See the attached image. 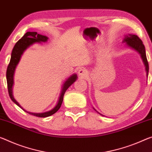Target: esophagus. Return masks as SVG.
Returning <instances> with one entry per match:
<instances>
[{"label": "esophagus", "instance_id": "esophagus-1", "mask_svg": "<svg viewBox=\"0 0 152 152\" xmlns=\"http://www.w3.org/2000/svg\"><path fill=\"white\" fill-rule=\"evenodd\" d=\"M87 74H88V72L85 68H81L79 69V71H78L79 76L82 77V78H85V77L87 76Z\"/></svg>", "mask_w": 152, "mask_h": 152}]
</instances>
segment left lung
<instances>
[{
  "instance_id": "obj_1",
  "label": "left lung",
  "mask_w": 152,
  "mask_h": 152,
  "mask_svg": "<svg viewBox=\"0 0 152 152\" xmlns=\"http://www.w3.org/2000/svg\"><path fill=\"white\" fill-rule=\"evenodd\" d=\"M123 42H126V44L129 47L137 50V51L140 53L141 58L143 59V63L145 66L147 76H148L149 64H148V61L146 57L145 46H144V45L143 44L142 40L139 38L138 36L134 35V34H129V35L126 36V37H125V38L124 39Z\"/></svg>"
}]
</instances>
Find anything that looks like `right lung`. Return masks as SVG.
Returning <instances> with one entry per match:
<instances>
[{
  "mask_svg": "<svg viewBox=\"0 0 152 152\" xmlns=\"http://www.w3.org/2000/svg\"><path fill=\"white\" fill-rule=\"evenodd\" d=\"M47 40L48 38L47 37H45V36L38 34L36 32H28L23 36L21 39L19 40L18 41L16 42V44L14 46L13 50H12L11 60L8 65V67H7L6 73L7 88H8L9 95V97L11 98V99L13 101L16 105H18L19 107H20L23 110H24L20 106V105L16 102L15 99H14L13 96V92H12V87H13V75L14 72H15V67L17 66V65L19 63V61H20L21 55L23 54L24 50L27 49L29 46H30L31 45H32L33 43L35 42H47ZM76 78L77 76L76 74H73V75L71 76L66 81V83H64V85L63 86V88H62L61 95H60V97L59 98L58 103H57L56 106H55L53 110L44 113H32L28 112L26 110L24 111L31 115H35V116L40 118L48 117L54 114L55 112H57V111L59 110L60 107H61L62 102H63L64 99V95L65 94V92H66L67 89L76 81Z\"/></svg>",
  "mask_w": 152,
  "mask_h": 152,
  "instance_id": "right-lung-1",
  "label": "right lung"
}]
</instances>
